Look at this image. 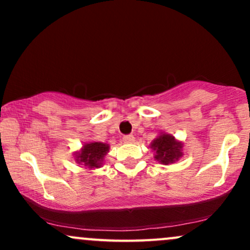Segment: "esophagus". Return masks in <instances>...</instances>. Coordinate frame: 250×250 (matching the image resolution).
I'll return each mask as SVG.
<instances>
[{"instance_id":"1","label":"esophagus","mask_w":250,"mask_h":250,"mask_svg":"<svg viewBox=\"0 0 250 250\" xmlns=\"http://www.w3.org/2000/svg\"><path fill=\"white\" fill-rule=\"evenodd\" d=\"M122 140H123V142H125V143H133L135 137H134V135L129 134V135H125Z\"/></svg>"}]
</instances>
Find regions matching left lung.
<instances>
[{
	"instance_id": "8db88e82",
	"label": "left lung",
	"mask_w": 250,
	"mask_h": 250,
	"mask_svg": "<svg viewBox=\"0 0 250 250\" xmlns=\"http://www.w3.org/2000/svg\"><path fill=\"white\" fill-rule=\"evenodd\" d=\"M156 151L155 159L163 165H169L179 160L182 156V145L180 142L175 141L174 136L167 134L160 135L157 139H155L150 146Z\"/></svg>"
}]
</instances>
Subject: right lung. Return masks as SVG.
<instances>
[{"instance_id": "right-lung-1", "label": "right lung", "mask_w": 250, "mask_h": 250, "mask_svg": "<svg viewBox=\"0 0 250 250\" xmlns=\"http://www.w3.org/2000/svg\"><path fill=\"white\" fill-rule=\"evenodd\" d=\"M108 149L109 146L102 142L85 143L81 153L76 154V161L88 168H99Z\"/></svg>"}]
</instances>
